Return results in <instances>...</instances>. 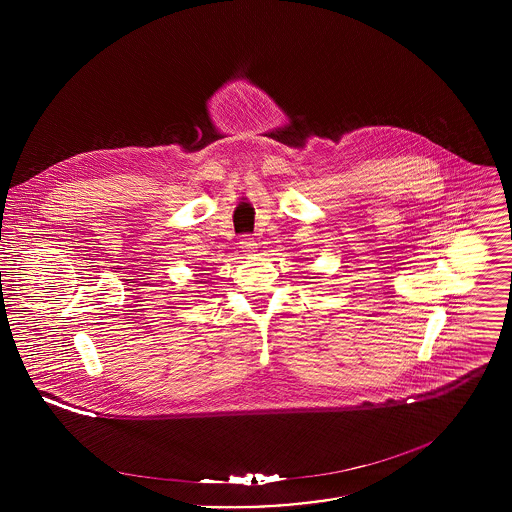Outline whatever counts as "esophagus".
Instances as JSON below:
<instances>
[{
    "label": "esophagus",
    "instance_id": "esophagus-1",
    "mask_svg": "<svg viewBox=\"0 0 512 512\" xmlns=\"http://www.w3.org/2000/svg\"><path fill=\"white\" fill-rule=\"evenodd\" d=\"M240 248H242L244 252H254V250H256V240H254L250 234H246V236L240 238Z\"/></svg>",
    "mask_w": 512,
    "mask_h": 512
}]
</instances>
